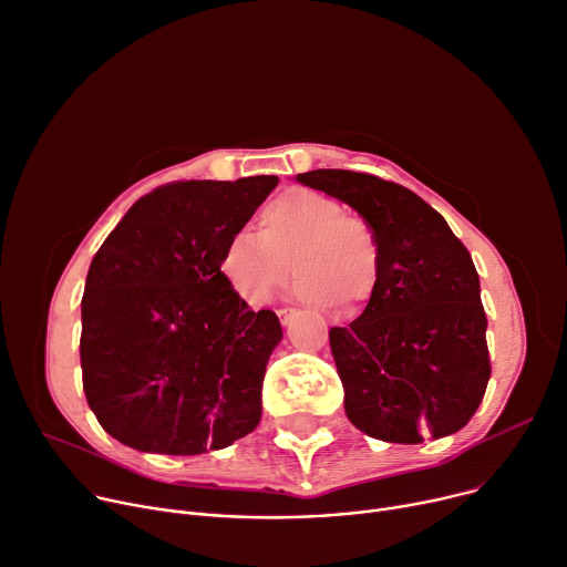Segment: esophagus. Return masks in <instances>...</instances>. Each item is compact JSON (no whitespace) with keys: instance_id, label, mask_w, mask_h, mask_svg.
Returning a JSON list of instances; mask_svg holds the SVG:
<instances>
[{"instance_id":"obj_1","label":"esophagus","mask_w":567,"mask_h":567,"mask_svg":"<svg viewBox=\"0 0 567 567\" xmlns=\"http://www.w3.org/2000/svg\"><path fill=\"white\" fill-rule=\"evenodd\" d=\"M293 312H296L293 308H280V310H278V317H280L282 323H289V319L293 317Z\"/></svg>"}]
</instances>
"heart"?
Here are the masks:
<instances>
[{"label":"heart","mask_w":567,"mask_h":567,"mask_svg":"<svg viewBox=\"0 0 567 567\" xmlns=\"http://www.w3.org/2000/svg\"><path fill=\"white\" fill-rule=\"evenodd\" d=\"M310 306L353 312L381 278V246L371 223L310 188L278 196L259 214V233L235 230L218 255V274L250 306H264L287 285Z\"/></svg>","instance_id":"heart-1"}]
</instances>
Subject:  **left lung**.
Listing matches in <instances>:
<instances>
[{
    "label": "left lung",
    "mask_w": 567,
    "mask_h": 567,
    "mask_svg": "<svg viewBox=\"0 0 567 567\" xmlns=\"http://www.w3.org/2000/svg\"><path fill=\"white\" fill-rule=\"evenodd\" d=\"M296 179L351 205L381 246V278L349 328H330L347 417L399 444L461 431L489 381L487 317L470 250L410 188L319 168Z\"/></svg>",
    "instance_id": "obj_1"
}]
</instances>
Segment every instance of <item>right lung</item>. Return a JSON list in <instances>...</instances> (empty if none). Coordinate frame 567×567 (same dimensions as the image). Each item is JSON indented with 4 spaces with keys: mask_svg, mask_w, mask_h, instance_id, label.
<instances>
[{
    "mask_svg": "<svg viewBox=\"0 0 567 567\" xmlns=\"http://www.w3.org/2000/svg\"><path fill=\"white\" fill-rule=\"evenodd\" d=\"M278 184L182 179L138 198L95 252L82 381L100 426L150 454L196 456L255 431L282 326L218 274L220 248Z\"/></svg>",
    "mask_w": 567,
    "mask_h": 567,
    "instance_id": "obj_1",
    "label": "right lung"
}]
</instances>
